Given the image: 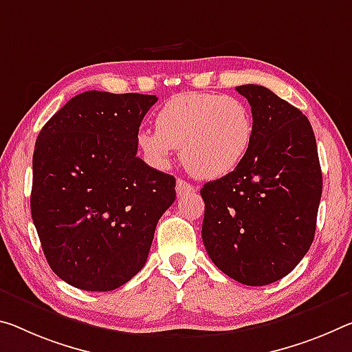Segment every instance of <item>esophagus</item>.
<instances>
[{
    "label": "esophagus",
    "mask_w": 352,
    "mask_h": 352,
    "mask_svg": "<svg viewBox=\"0 0 352 352\" xmlns=\"http://www.w3.org/2000/svg\"><path fill=\"white\" fill-rule=\"evenodd\" d=\"M175 189H177V194L178 196H185V194H189V192H194L196 191V188H194L192 185H189L188 182H185V180H177V186H175Z\"/></svg>",
    "instance_id": "obj_1"
}]
</instances>
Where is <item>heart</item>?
<instances>
[{"instance_id": "heart-1", "label": "heart", "mask_w": 352, "mask_h": 352, "mask_svg": "<svg viewBox=\"0 0 352 352\" xmlns=\"http://www.w3.org/2000/svg\"><path fill=\"white\" fill-rule=\"evenodd\" d=\"M156 131L139 133L150 163L164 167L174 148L192 175L219 178L248 155L254 138L250 111L241 100L219 94L185 92L170 97L156 114Z\"/></svg>"}]
</instances>
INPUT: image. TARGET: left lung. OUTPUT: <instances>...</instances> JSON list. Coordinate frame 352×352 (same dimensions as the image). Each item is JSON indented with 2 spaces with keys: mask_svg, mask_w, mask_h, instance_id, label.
Returning a JSON list of instances; mask_svg holds the SVG:
<instances>
[{
  "mask_svg": "<svg viewBox=\"0 0 352 352\" xmlns=\"http://www.w3.org/2000/svg\"><path fill=\"white\" fill-rule=\"evenodd\" d=\"M254 138L230 174L205 183L204 246L219 270L250 287L289 274L315 238L322 175L314 130L298 108L256 85L236 87Z\"/></svg>",
  "mask_w": 352,
  "mask_h": 352,
  "instance_id": "1",
  "label": "left lung"
}]
</instances>
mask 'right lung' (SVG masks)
Instances as JSON below:
<instances>
[{
    "mask_svg": "<svg viewBox=\"0 0 352 352\" xmlns=\"http://www.w3.org/2000/svg\"><path fill=\"white\" fill-rule=\"evenodd\" d=\"M158 102L87 91L38 133L31 214L50 267L69 285L111 292L146 265L175 178L136 156L139 125Z\"/></svg>",
    "mask_w": 352,
    "mask_h": 352,
    "instance_id": "add662e5",
    "label": "right lung"
}]
</instances>
